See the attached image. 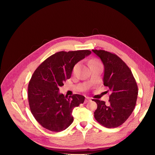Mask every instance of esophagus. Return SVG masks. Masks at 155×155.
Listing matches in <instances>:
<instances>
[{
	"label": "esophagus",
	"instance_id": "34e87169",
	"mask_svg": "<svg viewBox=\"0 0 155 155\" xmlns=\"http://www.w3.org/2000/svg\"><path fill=\"white\" fill-rule=\"evenodd\" d=\"M89 101H91V98L89 97H86L85 101H84V103H87V102H89Z\"/></svg>",
	"mask_w": 155,
	"mask_h": 155
}]
</instances>
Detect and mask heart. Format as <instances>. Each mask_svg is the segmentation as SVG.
<instances>
[{"label":"heart","mask_w":155,"mask_h":155,"mask_svg":"<svg viewBox=\"0 0 155 155\" xmlns=\"http://www.w3.org/2000/svg\"><path fill=\"white\" fill-rule=\"evenodd\" d=\"M101 64V63H100L98 60H92V61H91V66H92L94 65V64ZM80 63H77V64L74 66V68H73V73L75 74V73L77 72L78 69L79 67H80Z\"/></svg>","instance_id":"heart-1"}]
</instances>
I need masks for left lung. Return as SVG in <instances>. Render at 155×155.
I'll use <instances>...</instances> for the list:
<instances>
[{"label": "left lung", "instance_id": "left-lung-1", "mask_svg": "<svg viewBox=\"0 0 155 155\" xmlns=\"http://www.w3.org/2000/svg\"><path fill=\"white\" fill-rule=\"evenodd\" d=\"M92 51L104 64V85L110 92L109 106L103 101L93 100L97 104L94 117L104 127L115 128L122 125L134 111L138 86L131 70L118 55L104 50Z\"/></svg>", "mask_w": 155, "mask_h": 155}]
</instances>
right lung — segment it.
Listing matches in <instances>:
<instances>
[{"label":"right lung","instance_id":"1","mask_svg":"<svg viewBox=\"0 0 155 155\" xmlns=\"http://www.w3.org/2000/svg\"><path fill=\"white\" fill-rule=\"evenodd\" d=\"M89 50L60 51L46 59L35 69L28 84L31 112L37 121L52 132H61L73 122L74 107L84 103L78 94L64 96L59 87L71 77L74 66L90 55Z\"/></svg>","mask_w":155,"mask_h":155}]
</instances>
